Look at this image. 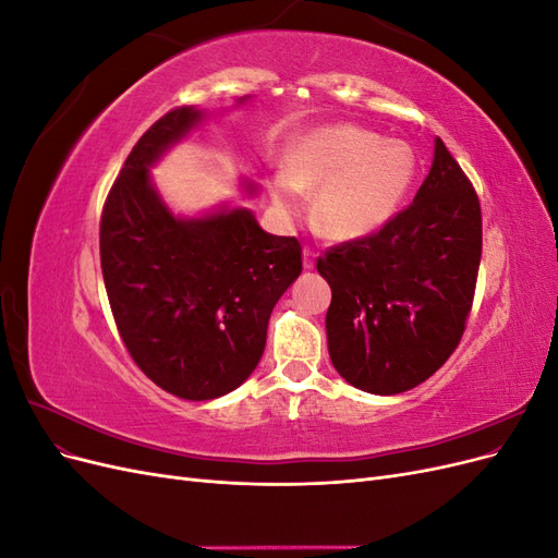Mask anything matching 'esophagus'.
Instances as JSON below:
<instances>
[{"instance_id":"esophagus-1","label":"esophagus","mask_w":558,"mask_h":558,"mask_svg":"<svg viewBox=\"0 0 558 558\" xmlns=\"http://www.w3.org/2000/svg\"><path fill=\"white\" fill-rule=\"evenodd\" d=\"M316 256H318V253H316L314 248H310V246L302 248V267H305V269H314Z\"/></svg>"}]
</instances>
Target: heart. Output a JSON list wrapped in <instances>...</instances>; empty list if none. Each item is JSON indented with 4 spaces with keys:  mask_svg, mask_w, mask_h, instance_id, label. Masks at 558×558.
I'll use <instances>...</instances> for the list:
<instances>
[{
    "mask_svg": "<svg viewBox=\"0 0 558 558\" xmlns=\"http://www.w3.org/2000/svg\"><path fill=\"white\" fill-rule=\"evenodd\" d=\"M416 174V156L400 140H379L359 125H324L293 142L286 172L267 183L283 216H300L316 195V221L328 238L365 240L398 214Z\"/></svg>",
    "mask_w": 558,
    "mask_h": 558,
    "instance_id": "obj_1",
    "label": "heart"
}]
</instances>
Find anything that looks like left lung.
I'll return each instance as SVG.
<instances>
[{"label":"left lung","instance_id":"left-lung-1","mask_svg":"<svg viewBox=\"0 0 558 558\" xmlns=\"http://www.w3.org/2000/svg\"><path fill=\"white\" fill-rule=\"evenodd\" d=\"M480 258L477 193L435 137L412 205L316 263L332 291L326 335L337 373L375 396L410 391L437 373L461 342Z\"/></svg>","mask_w":558,"mask_h":558}]
</instances>
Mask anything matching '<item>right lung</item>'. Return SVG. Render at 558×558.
<instances>
[{"label": "right lung", "instance_id": "obj_1", "mask_svg": "<svg viewBox=\"0 0 558 558\" xmlns=\"http://www.w3.org/2000/svg\"><path fill=\"white\" fill-rule=\"evenodd\" d=\"M202 121L205 109L179 107L144 132L99 226L109 305L130 356L167 393L195 402L251 377L269 314L302 272L300 242L265 232L251 209L179 216L158 193L150 167ZM242 191L253 197L258 185L242 181Z\"/></svg>", "mask_w": 558, "mask_h": 558}]
</instances>
